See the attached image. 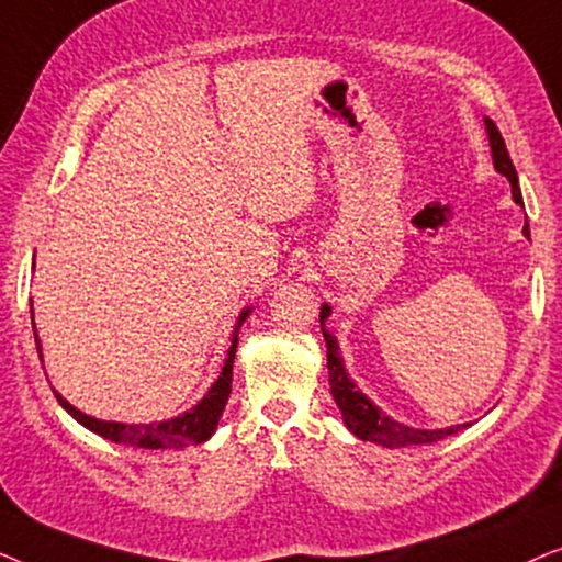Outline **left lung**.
<instances>
[{
  "mask_svg": "<svg viewBox=\"0 0 562 562\" xmlns=\"http://www.w3.org/2000/svg\"><path fill=\"white\" fill-rule=\"evenodd\" d=\"M483 122H486V135H488V145H491V158H494V168L509 179L514 202H517L519 206H525V202H521L517 168H514V164H512L504 137H502V133H498V127L494 125V120L483 117ZM525 237L529 240V225H525ZM329 314H333V306L322 304L319 325H322V335H325V345H327L329 391H333L337 409H340V414H342L345 427H348L352 435L360 437V440L383 445V448H406V445H432L437 440H445L448 435L460 432L463 427H471V425H452L445 429H419V427H409V425H404V422L389 417V414L383 412L381 406H375L371 398H368L363 391L356 386V381L348 375V368H345V360L340 356L337 337L325 327Z\"/></svg>",
  "mask_w": 562,
  "mask_h": 562,
  "instance_id": "8db88e82",
  "label": "left lung"
}]
</instances>
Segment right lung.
Listing matches in <instances>:
<instances>
[{
	"instance_id": "obj_1",
	"label": "right lung",
	"mask_w": 562,
	"mask_h": 562,
	"mask_svg": "<svg viewBox=\"0 0 562 562\" xmlns=\"http://www.w3.org/2000/svg\"><path fill=\"white\" fill-rule=\"evenodd\" d=\"M250 312H252V306H245V310L240 312V317L235 319L233 335H229V350H227L225 366H222V373L217 375V381L212 383L210 391H206V394L199 398L191 409L179 414V417H171L164 422H140V425L106 422V419L89 417V414L76 409V406L68 404L56 389H53V394H56L58 404L64 406V409L71 414L79 425H83L87 429H91V432H97L99 437H104V440H110V442L133 445V448H145V450H181V448H189V445L206 442L214 435V429H217L220 417H222V412H225V404L229 398V391H233V363H235V350H237V335H240L243 322L248 319ZM33 335H35V345H37V356H41V360H43V345H41V337H37V329H35V314H33Z\"/></svg>"
}]
</instances>
